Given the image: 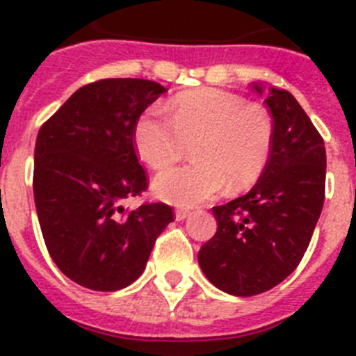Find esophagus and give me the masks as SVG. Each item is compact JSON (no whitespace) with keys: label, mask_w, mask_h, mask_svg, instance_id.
<instances>
[{"label":"esophagus","mask_w":356,"mask_h":356,"mask_svg":"<svg viewBox=\"0 0 356 356\" xmlns=\"http://www.w3.org/2000/svg\"><path fill=\"white\" fill-rule=\"evenodd\" d=\"M187 216H188V210H185V209L176 210V219H178V221H184Z\"/></svg>","instance_id":"34e87169"}]
</instances>
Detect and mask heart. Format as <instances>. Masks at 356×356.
Here are the masks:
<instances>
[{
  "instance_id": "b5f03b06",
  "label": "heart",
  "mask_w": 356,
  "mask_h": 356,
  "mask_svg": "<svg viewBox=\"0 0 356 356\" xmlns=\"http://www.w3.org/2000/svg\"><path fill=\"white\" fill-rule=\"evenodd\" d=\"M275 127L259 103L219 89L180 94L171 110L153 103L134 127V144L140 159L155 171L180 162L193 146L196 162L163 172L155 193L180 207H194L229 188L250 187L271 156Z\"/></svg>"
}]
</instances>
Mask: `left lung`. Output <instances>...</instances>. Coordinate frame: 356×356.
<instances>
[{
    "label": "left lung",
    "instance_id": "1",
    "mask_svg": "<svg viewBox=\"0 0 356 356\" xmlns=\"http://www.w3.org/2000/svg\"><path fill=\"white\" fill-rule=\"evenodd\" d=\"M257 92H262L254 85ZM275 140L250 193L213 207L217 232L197 262L217 289L257 296L300 266L325 203V140L289 90L269 89Z\"/></svg>",
    "mask_w": 356,
    "mask_h": 356
}]
</instances>
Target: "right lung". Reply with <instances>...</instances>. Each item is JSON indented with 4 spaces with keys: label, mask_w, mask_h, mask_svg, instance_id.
I'll list each match as a JSON object with an SVG mask.
<instances>
[{
    "label": "right lung",
    "mask_w": 356,
    "mask_h": 356,
    "mask_svg": "<svg viewBox=\"0 0 356 356\" xmlns=\"http://www.w3.org/2000/svg\"><path fill=\"white\" fill-rule=\"evenodd\" d=\"M165 92L156 81L105 78L83 85L40 127L33 197L49 257L92 291L128 287L143 275L155 241L175 221L172 207L121 201L147 188L134 144L146 106Z\"/></svg>",
    "instance_id": "1"
}]
</instances>
